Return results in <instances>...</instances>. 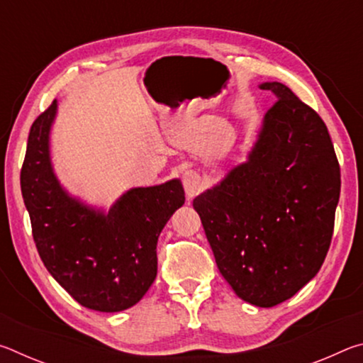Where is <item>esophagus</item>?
<instances>
[{
	"instance_id": "1",
	"label": "esophagus",
	"mask_w": 363,
	"mask_h": 363,
	"mask_svg": "<svg viewBox=\"0 0 363 363\" xmlns=\"http://www.w3.org/2000/svg\"><path fill=\"white\" fill-rule=\"evenodd\" d=\"M182 184L186 189L187 199L192 200L201 190V176L195 169H186L182 173Z\"/></svg>"
}]
</instances>
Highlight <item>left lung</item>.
I'll use <instances>...</instances> for the list:
<instances>
[{
	"mask_svg": "<svg viewBox=\"0 0 363 363\" xmlns=\"http://www.w3.org/2000/svg\"><path fill=\"white\" fill-rule=\"evenodd\" d=\"M247 163L194 200L219 272L243 301L272 307L315 277L328 253L341 171L314 108L279 82Z\"/></svg>",
	"mask_w": 363,
	"mask_h": 363,
	"instance_id": "1",
	"label": "left lung"
}]
</instances>
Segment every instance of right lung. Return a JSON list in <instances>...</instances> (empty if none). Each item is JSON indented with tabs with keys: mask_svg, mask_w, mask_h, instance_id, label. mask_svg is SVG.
<instances>
[{
	"mask_svg": "<svg viewBox=\"0 0 363 363\" xmlns=\"http://www.w3.org/2000/svg\"><path fill=\"white\" fill-rule=\"evenodd\" d=\"M52 101L30 128L21 189L33 242L57 284L93 311L118 312L139 303L157 277V242L186 194L181 181L131 189L107 216L70 199L49 160Z\"/></svg>",
	"mask_w": 363,
	"mask_h": 363,
	"instance_id": "obj_1",
	"label": "right lung"
}]
</instances>
